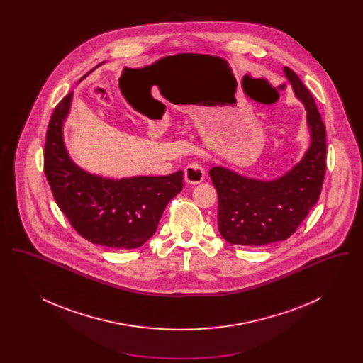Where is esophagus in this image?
<instances>
[{
    "label": "esophagus",
    "mask_w": 363,
    "mask_h": 363,
    "mask_svg": "<svg viewBox=\"0 0 363 363\" xmlns=\"http://www.w3.org/2000/svg\"><path fill=\"white\" fill-rule=\"evenodd\" d=\"M204 177H206V170L200 163H190L184 170L185 182H188L190 185L201 184L204 181Z\"/></svg>",
    "instance_id": "1"
}]
</instances>
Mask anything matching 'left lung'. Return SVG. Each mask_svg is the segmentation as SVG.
<instances>
[{
    "label": "left lung",
    "instance_id": "left-lung-1",
    "mask_svg": "<svg viewBox=\"0 0 363 363\" xmlns=\"http://www.w3.org/2000/svg\"><path fill=\"white\" fill-rule=\"evenodd\" d=\"M295 96L306 108L311 145L291 170L275 179H256L215 166L209 170L218 191V227L225 241L264 246L291 237L315 206L325 175L327 133L309 89L284 68Z\"/></svg>",
    "mask_w": 363,
    "mask_h": 363
}]
</instances>
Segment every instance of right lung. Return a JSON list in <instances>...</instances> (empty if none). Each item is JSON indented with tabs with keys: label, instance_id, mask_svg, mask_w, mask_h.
<instances>
[{
	"label": "right lung",
	"instance_id": "add662e5",
	"mask_svg": "<svg viewBox=\"0 0 363 363\" xmlns=\"http://www.w3.org/2000/svg\"><path fill=\"white\" fill-rule=\"evenodd\" d=\"M72 98L73 92L57 104L46 133L45 174L54 200L86 241L110 249L140 247L155 234L164 208L182 190L184 173L113 179L79 167L62 133Z\"/></svg>",
	"mask_w": 363,
	"mask_h": 363
}]
</instances>
